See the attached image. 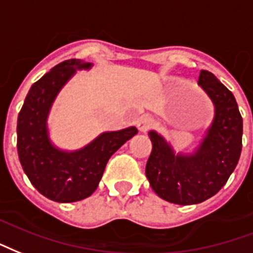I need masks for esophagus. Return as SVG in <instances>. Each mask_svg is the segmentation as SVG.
I'll use <instances>...</instances> for the list:
<instances>
[{"instance_id": "1", "label": "esophagus", "mask_w": 253, "mask_h": 253, "mask_svg": "<svg viewBox=\"0 0 253 253\" xmlns=\"http://www.w3.org/2000/svg\"><path fill=\"white\" fill-rule=\"evenodd\" d=\"M155 126V120L152 117H143V119L139 120V123H137V128L141 133H145V132H148L151 129Z\"/></svg>"}]
</instances>
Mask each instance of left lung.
Here are the masks:
<instances>
[{"label":"left lung","instance_id":"obj_1","mask_svg":"<svg viewBox=\"0 0 253 253\" xmlns=\"http://www.w3.org/2000/svg\"><path fill=\"white\" fill-rule=\"evenodd\" d=\"M198 84L214 104V120L191 155H174L160 134L149 132L152 151L145 166L149 185L160 198L176 205H194L220 191L239 163L243 117L235 95L215 75L201 70Z\"/></svg>","mask_w":253,"mask_h":253}]
</instances>
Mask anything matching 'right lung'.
Returning <instances> with one entry per match:
<instances>
[{"instance_id": "add662e5", "label": "right lung", "mask_w": 253, "mask_h": 253, "mask_svg": "<svg viewBox=\"0 0 253 253\" xmlns=\"http://www.w3.org/2000/svg\"><path fill=\"white\" fill-rule=\"evenodd\" d=\"M91 63L68 59L47 73L27 94L17 120V152L24 172L40 194L55 202H77L93 194L110 156L137 133L134 126L99 134L75 152L55 148L48 139L47 116L53 99L75 70Z\"/></svg>"}]
</instances>
